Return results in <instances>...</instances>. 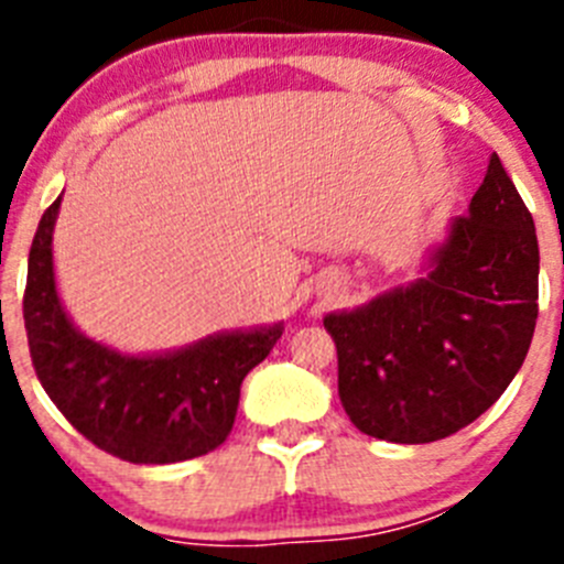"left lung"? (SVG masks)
<instances>
[{"instance_id": "1", "label": "left lung", "mask_w": 564, "mask_h": 564, "mask_svg": "<svg viewBox=\"0 0 564 564\" xmlns=\"http://www.w3.org/2000/svg\"><path fill=\"white\" fill-rule=\"evenodd\" d=\"M536 299L534 217L491 154L430 276L325 318L344 412L378 441L455 435L506 392L525 361Z\"/></svg>"}]
</instances>
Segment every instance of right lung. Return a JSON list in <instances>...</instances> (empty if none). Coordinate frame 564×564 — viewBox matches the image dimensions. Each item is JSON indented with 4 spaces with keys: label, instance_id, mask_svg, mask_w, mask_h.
Listing matches in <instances>:
<instances>
[{
    "label": "right lung",
    "instance_id": "1",
    "mask_svg": "<svg viewBox=\"0 0 564 564\" xmlns=\"http://www.w3.org/2000/svg\"><path fill=\"white\" fill-rule=\"evenodd\" d=\"M58 206L62 197L42 214L22 299L30 358L50 401L89 443L127 463H181L223 446L242 378L273 350L282 327L214 336L158 358L89 341L64 316L53 282Z\"/></svg>",
    "mask_w": 564,
    "mask_h": 564
}]
</instances>
